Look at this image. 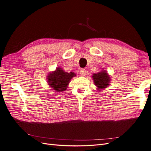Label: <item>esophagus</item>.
<instances>
[{"label":"esophagus","instance_id":"esophagus-1","mask_svg":"<svg viewBox=\"0 0 151 151\" xmlns=\"http://www.w3.org/2000/svg\"><path fill=\"white\" fill-rule=\"evenodd\" d=\"M86 70L84 69V68H82V69H81L80 70V74L82 76H85L86 75Z\"/></svg>","mask_w":151,"mask_h":151}]
</instances>
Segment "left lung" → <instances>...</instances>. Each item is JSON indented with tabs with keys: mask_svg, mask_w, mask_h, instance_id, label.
<instances>
[{
	"mask_svg": "<svg viewBox=\"0 0 151 151\" xmlns=\"http://www.w3.org/2000/svg\"><path fill=\"white\" fill-rule=\"evenodd\" d=\"M92 78L98 91H101L108 88L111 81V77L105 70H101V71L93 74Z\"/></svg>",
	"mask_w": 151,
	"mask_h": 151,
	"instance_id": "left-lung-1",
	"label": "left lung"
}]
</instances>
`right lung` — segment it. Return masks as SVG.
I'll return each mask as SVG.
<instances>
[{
  "label": "right lung",
  "mask_w": 151,
  "mask_h": 151,
  "mask_svg": "<svg viewBox=\"0 0 151 151\" xmlns=\"http://www.w3.org/2000/svg\"><path fill=\"white\" fill-rule=\"evenodd\" d=\"M76 76L73 72L68 73L63 70L60 67L56 68V70L50 72L47 76V83L50 87L57 92L65 91L72 77Z\"/></svg>",
  "instance_id": "obj_1"
}]
</instances>
